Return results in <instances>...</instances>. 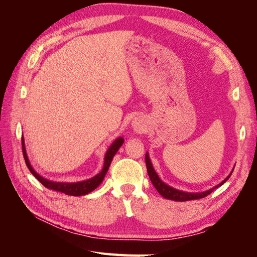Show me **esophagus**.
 I'll return each mask as SVG.
<instances>
[{"label": "esophagus", "instance_id": "34e87169", "mask_svg": "<svg viewBox=\"0 0 257 257\" xmlns=\"http://www.w3.org/2000/svg\"><path fill=\"white\" fill-rule=\"evenodd\" d=\"M133 126H134V128H136V130H138V131H141V130H143V121L142 120H139V119H135L134 121H133Z\"/></svg>", "mask_w": 257, "mask_h": 257}]
</instances>
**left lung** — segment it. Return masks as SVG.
Listing matches in <instances>:
<instances>
[{
  "label": "left lung",
  "mask_w": 257,
  "mask_h": 257,
  "mask_svg": "<svg viewBox=\"0 0 257 257\" xmlns=\"http://www.w3.org/2000/svg\"><path fill=\"white\" fill-rule=\"evenodd\" d=\"M146 165H147V172H148V175H149V178L150 180L152 182V184L154 185V188L158 190V192L161 194V195L163 197H165L167 199H172V200H176V201H188V200H193V199H199V198H203V197H206L208 196L210 193L213 192L214 189L219 188V186H221L222 184H224L225 182L227 181V179L230 177V175L225 178L224 180L220 183L215 185L214 188L210 189L208 191H205V192H200V193H188V192H183V191H179V190H176L174 188H172V186L167 185L166 183L163 182L160 177L158 176V174L155 173V170L152 166V163L150 161V158H149V154H146Z\"/></svg>",
  "instance_id": "8db88e82"
}]
</instances>
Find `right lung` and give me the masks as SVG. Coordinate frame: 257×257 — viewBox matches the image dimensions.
<instances>
[{
  "mask_svg": "<svg viewBox=\"0 0 257 257\" xmlns=\"http://www.w3.org/2000/svg\"><path fill=\"white\" fill-rule=\"evenodd\" d=\"M124 139L122 137L116 138L115 141L112 143V145L109 147V149L107 150L106 154H105V162H104V167L102 169V172L99 174H97L96 176H94L91 179H88V180L84 181H80V182H74V183H67V182H53L48 180V179H45L44 177H42L41 175H38L35 170L33 169V167L31 166L28 155H27V151H26V146H25V141L22 138V152H23V157H25V161L26 164L28 166V168L30 169V172L32 173V175L40 181L45 188L57 191V192H61L64 193L66 195H71V196H82L85 195L92 191H94L97 186L103 182L105 175L108 172V168L110 166V163L114 157V154L118 152L119 148L123 145Z\"/></svg>",
  "mask_w": 257,
  "mask_h": 257,
  "instance_id": "1",
  "label": "right lung"
}]
</instances>
